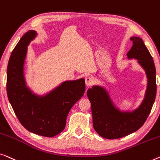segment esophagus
I'll list each match as a JSON object with an SVG mask.
<instances>
[{"mask_svg": "<svg viewBox=\"0 0 160 160\" xmlns=\"http://www.w3.org/2000/svg\"><path fill=\"white\" fill-rule=\"evenodd\" d=\"M93 83V78L92 77H87L85 78V85L88 87L91 86V85Z\"/></svg>", "mask_w": 160, "mask_h": 160, "instance_id": "34e87169", "label": "esophagus"}]
</instances>
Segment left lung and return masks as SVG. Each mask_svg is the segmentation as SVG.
Returning <instances> with one entry per match:
<instances>
[{"label": "left lung", "mask_w": 160, "mask_h": 160, "mask_svg": "<svg viewBox=\"0 0 160 160\" xmlns=\"http://www.w3.org/2000/svg\"><path fill=\"white\" fill-rule=\"evenodd\" d=\"M130 40L132 46L127 57L137 60L147 78V90L140 105L133 110H121L103 86L95 85L87 91L94 130L107 139L120 138L138 130L147 120L156 97V69L153 58L141 38L132 36Z\"/></svg>", "instance_id": "1"}]
</instances>
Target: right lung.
Returning <instances> with one entry per match:
<instances>
[{"label":"right lung","mask_w":160,"mask_h":160,"mask_svg":"<svg viewBox=\"0 0 160 160\" xmlns=\"http://www.w3.org/2000/svg\"><path fill=\"white\" fill-rule=\"evenodd\" d=\"M38 33L29 30L13 49L7 67V95L16 116L28 131L46 137L62 132L69 112L85 91V79L67 80L40 96L27 85L24 63L28 46Z\"/></svg>","instance_id":"right-lung-1"}]
</instances>
